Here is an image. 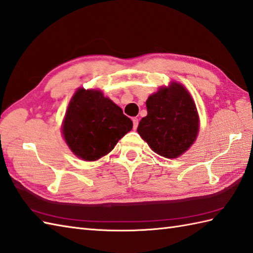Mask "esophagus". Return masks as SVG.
<instances>
[{
	"instance_id": "1",
	"label": "esophagus",
	"mask_w": 253,
	"mask_h": 253,
	"mask_svg": "<svg viewBox=\"0 0 253 253\" xmlns=\"http://www.w3.org/2000/svg\"><path fill=\"white\" fill-rule=\"evenodd\" d=\"M138 123H139V121H138V118H137V117H133V118H132V124H133V129H137V127H138Z\"/></svg>"
}]
</instances>
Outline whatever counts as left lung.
Wrapping results in <instances>:
<instances>
[{
	"mask_svg": "<svg viewBox=\"0 0 253 253\" xmlns=\"http://www.w3.org/2000/svg\"><path fill=\"white\" fill-rule=\"evenodd\" d=\"M148 115L139 122L138 133L155 153L168 159L179 157L196 140L197 109L184 85L173 83L149 96Z\"/></svg>",
	"mask_w": 253,
	"mask_h": 253,
	"instance_id": "left-lung-1",
	"label": "left lung"
}]
</instances>
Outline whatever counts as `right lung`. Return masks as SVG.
<instances>
[{"label":"right lung","instance_id":"obj_1","mask_svg":"<svg viewBox=\"0 0 253 253\" xmlns=\"http://www.w3.org/2000/svg\"><path fill=\"white\" fill-rule=\"evenodd\" d=\"M131 128L130 118L101 91L80 88L69 102L62 129L74 154L95 161L111 152Z\"/></svg>","mask_w":253,"mask_h":253}]
</instances>
